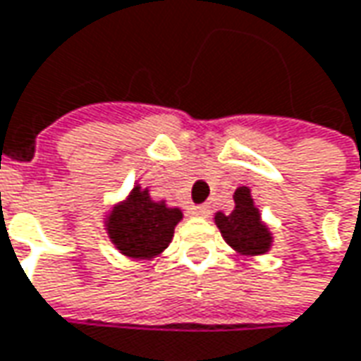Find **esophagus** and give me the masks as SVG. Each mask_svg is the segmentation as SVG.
<instances>
[{
  "label": "esophagus",
  "instance_id": "34e87169",
  "mask_svg": "<svg viewBox=\"0 0 361 361\" xmlns=\"http://www.w3.org/2000/svg\"><path fill=\"white\" fill-rule=\"evenodd\" d=\"M190 215L207 216L209 215V207L207 204H195V207H190Z\"/></svg>",
  "mask_w": 361,
  "mask_h": 361
}]
</instances>
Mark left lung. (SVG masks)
Here are the masks:
<instances>
[{"mask_svg": "<svg viewBox=\"0 0 361 361\" xmlns=\"http://www.w3.org/2000/svg\"><path fill=\"white\" fill-rule=\"evenodd\" d=\"M235 209L215 213V225L235 253L245 257L265 255L273 245V233L261 221V213L251 197V188L239 187L233 195Z\"/></svg>", "mask_w": 361, "mask_h": 361, "instance_id": "left-lung-1", "label": "left lung"}]
</instances>
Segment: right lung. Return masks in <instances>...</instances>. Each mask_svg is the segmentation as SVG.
<instances>
[{"mask_svg": "<svg viewBox=\"0 0 361 361\" xmlns=\"http://www.w3.org/2000/svg\"><path fill=\"white\" fill-rule=\"evenodd\" d=\"M183 211L154 201L148 188L134 185L124 201L106 215V233L122 255L130 259H154L173 241L174 227Z\"/></svg>", "mask_w": 361, "mask_h": 361, "instance_id": "right-lung-1", "label": "right lung"}]
</instances>
